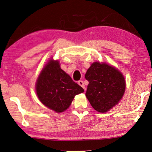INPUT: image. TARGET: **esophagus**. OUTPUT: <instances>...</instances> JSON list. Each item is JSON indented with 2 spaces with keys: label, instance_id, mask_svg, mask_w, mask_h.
Instances as JSON below:
<instances>
[{
  "label": "esophagus",
  "instance_id": "esophagus-1",
  "mask_svg": "<svg viewBox=\"0 0 152 152\" xmlns=\"http://www.w3.org/2000/svg\"><path fill=\"white\" fill-rule=\"evenodd\" d=\"M78 84L80 86H81V87H82L84 89H85V85L83 83V81H81V80H80V81H78Z\"/></svg>",
  "mask_w": 152,
  "mask_h": 152
}]
</instances>
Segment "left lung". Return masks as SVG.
Segmentation results:
<instances>
[{"label":"left lung","instance_id":"8db88e82","mask_svg":"<svg viewBox=\"0 0 152 152\" xmlns=\"http://www.w3.org/2000/svg\"><path fill=\"white\" fill-rule=\"evenodd\" d=\"M88 81L85 93L94 110L106 113L118 104L124 95L125 79L121 71L105 63L94 62L85 75Z\"/></svg>","mask_w":152,"mask_h":152}]
</instances>
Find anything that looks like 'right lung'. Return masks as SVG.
<instances>
[{
    "mask_svg": "<svg viewBox=\"0 0 152 152\" xmlns=\"http://www.w3.org/2000/svg\"><path fill=\"white\" fill-rule=\"evenodd\" d=\"M37 95L45 107L56 113L66 110L76 94L84 92L81 86L60 67L58 61L50 59L38 77Z\"/></svg>",
    "mask_w": 152,
    "mask_h": 152,
    "instance_id": "obj_1",
    "label": "right lung"
}]
</instances>
